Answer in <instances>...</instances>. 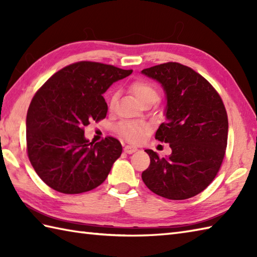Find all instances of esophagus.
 Segmentation results:
<instances>
[{"instance_id":"34e87169","label":"esophagus","mask_w":257,"mask_h":257,"mask_svg":"<svg viewBox=\"0 0 257 257\" xmlns=\"http://www.w3.org/2000/svg\"><path fill=\"white\" fill-rule=\"evenodd\" d=\"M137 150L138 149L136 148V147H134V146H125L124 148H123V151L125 152V154H128V155H132V154H134V152H136Z\"/></svg>"}]
</instances>
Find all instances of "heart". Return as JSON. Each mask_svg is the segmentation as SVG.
<instances>
[{"instance_id":"b5f03b06","label":"heart","mask_w":257,"mask_h":257,"mask_svg":"<svg viewBox=\"0 0 257 257\" xmlns=\"http://www.w3.org/2000/svg\"><path fill=\"white\" fill-rule=\"evenodd\" d=\"M130 91L133 92L134 96L137 98V100L143 103L145 101H151L156 102L159 98V92L156 87L150 84L149 81H146L143 79L135 80L134 83L130 85ZM114 101H116V94H112L109 99V106L112 107ZM117 132L120 136H122L124 139L132 143H138L141 141L147 134V127L145 124H141L138 122L133 121H122L117 125Z\"/></svg>"}]
</instances>
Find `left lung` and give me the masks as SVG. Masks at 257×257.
<instances>
[{"label":"left lung","instance_id":"1","mask_svg":"<svg viewBox=\"0 0 257 257\" xmlns=\"http://www.w3.org/2000/svg\"><path fill=\"white\" fill-rule=\"evenodd\" d=\"M141 73L165 91L166 122L159 125L156 139L172 149L167 158L147 149L150 166L141 178L166 199L192 198L213 181L222 165L228 133L225 107L209 81L184 65L170 62Z\"/></svg>","mask_w":257,"mask_h":257}]
</instances>
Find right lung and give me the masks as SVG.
Returning <instances> with one entry per match:
<instances>
[{
  "instance_id": "1",
  "label": "right lung",
  "mask_w": 257,
  "mask_h": 257,
  "mask_svg": "<svg viewBox=\"0 0 257 257\" xmlns=\"http://www.w3.org/2000/svg\"><path fill=\"white\" fill-rule=\"evenodd\" d=\"M133 70L78 62L54 74L33 97L26 116L27 155L48 187L77 194L100 185L122 152L117 139L85 138L89 121L106 117L102 94Z\"/></svg>"
}]
</instances>
